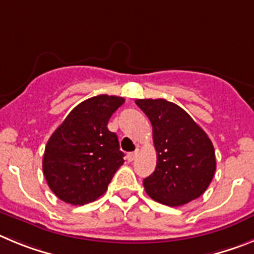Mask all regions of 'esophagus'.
Returning <instances> with one entry per match:
<instances>
[{
  "label": "esophagus",
  "instance_id": "esophagus-1",
  "mask_svg": "<svg viewBox=\"0 0 254 254\" xmlns=\"http://www.w3.org/2000/svg\"><path fill=\"white\" fill-rule=\"evenodd\" d=\"M138 154H139V149H136L135 152L129 153V154H127V161L132 162V161H134V159L136 158V157H138Z\"/></svg>",
  "mask_w": 254,
  "mask_h": 254
}]
</instances>
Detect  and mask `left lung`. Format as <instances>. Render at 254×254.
<instances>
[{
    "label": "left lung",
    "mask_w": 254,
    "mask_h": 254,
    "mask_svg": "<svg viewBox=\"0 0 254 254\" xmlns=\"http://www.w3.org/2000/svg\"><path fill=\"white\" fill-rule=\"evenodd\" d=\"M153 127L157 166L143 185L167 206H181L206 191L216 170L215 150L206 132L178 105L164 99L136 100Z\"/></svg>",
    "instance_id": "1"
}]
</instances>
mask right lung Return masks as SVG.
Instances as JSON below:
<instances>
[{
    "instance_id": "right-lung-1",
    "label": "right lung",
    "mask_w": 254,
    "mask_h": 254,
    "mask_svg": "<svg viewBox=\"0 0 254 254\" xmlns=\"http://www.w3.org/2000/svg\"><path fill=\"white\" fill-rule=\"evenodd\" d=\"M123 97L99 95L77 105L52 134L43 172L48 186L70 205H84L105 193L124 163L115 132L107 129Z\"/></svg>"
}]
</instances>
